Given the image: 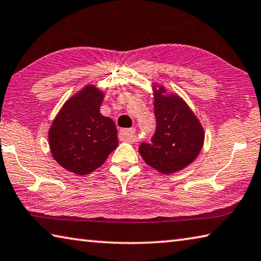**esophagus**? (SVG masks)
<instances>
[{
  "label": "esophagus",
  "instance_id": "34e87169",
  "mask_svg": "<svg viewBox=\"0 0 261 261\" xmlns=\"http://www.w3.org/2000/svg\"><path fill=\"white\" fill-rule=\"evenodd\" d=\"M135 134H136V129H122L120 131L121 137L126 141H134L135 140Z\"/></svg>",
  "mask_w": 261,
  "mask_h": 261
}]
</instances>
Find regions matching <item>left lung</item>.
<instances>
[{
	"label": "left lung",
	"mask_w": 261,
	"mask_h": 261,
	"mask_svg": "<svg viewBox=\"0 0 261 261\" xmlns=\"http://www.w3.org/2000/svg\"><path fill=\"white\" fill-rule=\"evenodd\" d=\"M155 132L151 143H141L139 153L148 166L168 175L188 167L204 145V129L196 115L178 95H166L154 88Z\"/></svg>",
	"instance_id": "left-lung-1"
}]
</instances>
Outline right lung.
Instances as JSON below:
<instances>
[{"mask_svg":"<svg viewBox=\"0 0 261 261\" xmlns=\"http://www.w3.org/2000/svg\"><path fill=\"white\" fill-rule=\"evenodd\" d=\"M103 93L87 85L70 98L48 132L53 158L77 175H86L102 166L118 145L112 118L100 113Z\"/></svg>","mask_w":261,"mask_h":261,"instance_id":"add662e5","label":"right lung"}]
</instances>
